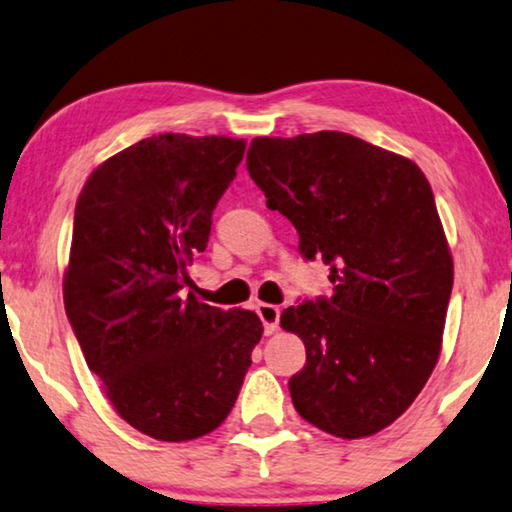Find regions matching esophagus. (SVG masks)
I'll return each instance as SVG.
<instances>
[{"label": "esophagus", "instance_id": "1", "mask_svg": "<svg viewBox=\"0 0 512 512\" xmlns=\"http://www.w3.org/2000/svg\"><path fill=\"white\" fill-rule=\"evenodd\" d=\"M256 314L263 321L265 335H272V332L279 328V314H281L279 307L265 305V302H261V305H256Z\"/></svg>", "mask_w": 512, "mask_h": 512}]
</instances>
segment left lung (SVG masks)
I'll return each instance as SVG.
<instances>
[{"label":"left lung","instance_id":"1","mask_svg":"<svg viewBox=\"0 0 512 512\" xmlns=\"http://www.w3.org/2000/svg\"><path fill=\"white\" fill-rule=\"evenodd\" d=\"M247 170L330 265L332 298L281 314L307 348L288 381L295 411L323 432L360 439L395 422L439 360L453 256L427 177L411 159L342 131L254 138Z\"/></svg>","mask_w":512,"mask_h":512}]
</instances>
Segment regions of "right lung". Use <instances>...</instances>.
<instances>
[{
    "instance_id": "add662e5",
    "label": "right lung",
    "mask_w": 512,
    "mask_h": 512,
    "mask_svg": "<svg viewBox=\"0 0 512 512\" xmlns=\"http://www.w3.org/2000/svg\"><path fill=\"white\" fill-rule=\"evenodd\" d=\"M244 140L161 133L117 152L76 203L64 307L120 418L157 441L210 434L240 395L263 323L198 302L189 265Z\"/></svg>"
}]
</instances>
